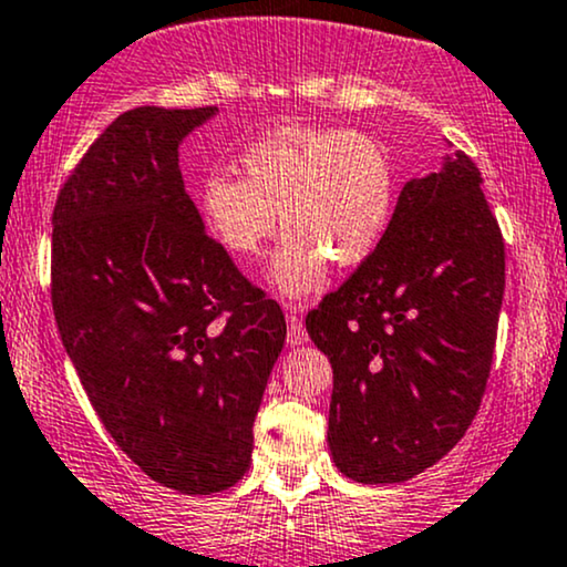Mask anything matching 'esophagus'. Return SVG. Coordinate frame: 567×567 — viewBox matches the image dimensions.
<instances>
[{"label": "esophagus", "instance_id": "esophagus-1", "mask_svg": "<svg viewBox=\"0 0 567 567\" xmlns=\"http://www.w3.org/2000/svg\"><path fill=\"white\" fill-rule=\"evenodd\" d=\"M288 341L293 347H301L309 341L307 328H303V320L296 312H288Z\"/></svg>", "mask_w": 567, "mask_h": 567}]
</instances>
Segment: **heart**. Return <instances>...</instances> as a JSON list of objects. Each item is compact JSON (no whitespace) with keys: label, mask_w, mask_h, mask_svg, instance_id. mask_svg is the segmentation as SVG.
<instances>
[{"label":"heart","mask_w":567,"mask_h":567,"mask_svg":"<svg viewBox=\"0 0 567 567\" xmlns=\"http://www.w3.org/2000/svg\"><path fill=\"white\" fill-rule=\"evenodd\" d=\"M241 177L217 172L198 188V213L217 245L255 260L277 234L271 288L303 298L326 282L328 266L371 258L395 213L398 174L388 147L354 128L279 126L239 155Z\"/></svg>","instance_id":"1"}]
</instances>
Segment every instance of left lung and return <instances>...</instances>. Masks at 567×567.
<instances>
[{
    "mask_svg": "<svg viewBox=\"0 0 567 567\" xmlns=\"http://www.w3.org/2000/svg\"><path fill=\"white\" fill-rule=\"evenodd\" d=\"M506 252L465 153L414 177L382 245L307 315L333 369L328 446L363 484L406 482L474 422L493 365Z\"/></svg>",
    "mask_w": 567,
    "mask_h": 567,
    "instance_id": "8db88e82",
    "label": "left lung"
}]
</instances>
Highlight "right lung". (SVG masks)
<instances>
[{"mask_svg":"<svg viewBox=\"0 0 567 567\" xmlns=\"http://www.w3.org/2000/svg\"><path fill=\"white\" fill-rule=\"evenodd\" d=\"M217 107H136L89 147L53 209L51 298L99 420L153 482L234 487L285 315L204 234L179 145Z\"/></svg>","mask_w":567,"mask_h":567,"instance_id":"add662e5","label":"right lung"}]
</instances>
